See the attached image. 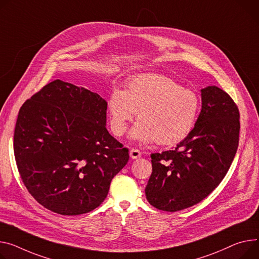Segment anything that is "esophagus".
I'll list each match as a JSON object with an SVG mask.
<instances>
[{"label":"esophagus","instance_id":"obj_1","mask_svg":"<svg viewBox=\"0 0 259 259\" xmlns=\"http://www.w3.org/2000/svg\"><path fill=\"white\" fill-rule=\"evenodd\" d=\"M130 155H131V157L133 158V160H135V158L140 157V156L142 155V152H141L140 150L133 148V149H131V151H130Z\"/></svg>","mask_w":259,"mask_h":259}]
</instances>
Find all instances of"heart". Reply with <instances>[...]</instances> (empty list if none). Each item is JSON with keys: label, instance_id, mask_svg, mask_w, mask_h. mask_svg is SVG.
Here are the masks:
<instances>
[{"label": "heart", "instance_id": "obj_1", "mask_svg": "<svg viewBox=\"0 0 259 259\" xmlns=\"http://www.w3.org/2000/svg\"><path fill=\"white\" fill-rule=\"evenodd\" d=\"M199 106L195 92L161 74L131 78L124 91L118 87L112 90L107 103L114 135H124L138 112L140 121L132 130L131 138L143 143L157 141L162 145L176 144L189 136Z\"/></svg>", "mask_w": 259, "mask_h": 259}]
</instances>
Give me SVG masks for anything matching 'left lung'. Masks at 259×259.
<instances>
[{
  "label": "left lung",
  "mask_w": 259,
  "mask_h": 259,
  "mask_svg": "<svg viewBox=\"0 0 259 259\" xmlns=\"http://www.w3.org/2000/svg\"><path fill=\"white\" fill-rule=\"evenodd\" d=\"M201 112L174 150L151 154L145 195L157 209L177 211L206 198L225 177L238 146L240 112L217 86L201 89Z\"/></svg>",
  "instance_id": "8db88e82"
}]
</instances>
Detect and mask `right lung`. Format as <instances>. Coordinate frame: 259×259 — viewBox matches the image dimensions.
Segmentation results:
<instances>
[{"mask_svg": "<svg viewBox=\"0 0 259 259\" xmlns=\"http://www.w3.org/2000/svg\"><path fill=\"white\" fill-rule=\"evenodd\" d=\"M106 123L107 102L101 95L61 79L26 101L13 148L23 183L38 203L63 215L102 204L130 157Z\"/></svg>", "mask_w": 259, "mask_h": 259, "instance_id": "1", "label": "right lung"}]
</instances>
